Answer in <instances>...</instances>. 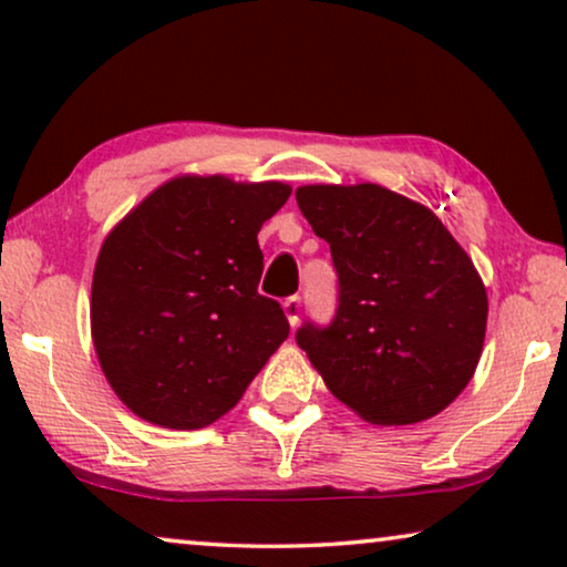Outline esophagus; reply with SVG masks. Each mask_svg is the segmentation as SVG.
<instances>
[{
	"label": "esophagus",
	"mask_w": 567,
	"mask_h": 567,
	"mask_svg": "<svg viewBox=\"0 0 567 567\" xmlns=\"http://www.w3.org/2000/svg\"><path fill=\"white\" fill-rule=\"evenodd\" d=\"M284 312H286V320H289L291 328H297L299 315H301V299L299 297L284 299Z\"/></svg>",
	"instance_id": "1"
}]
</instances>
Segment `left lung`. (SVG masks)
<instances>
[{
    "label": "left lung",
    "instance_id": "8db88e82",
    "mask_svg": "<svg viewBox=\"0 0 567 567\" xmlns=\"http://www.w3.org/2000/svg\"><path fill=\"white\" fill-rule=\"evenodd\" d=\"M297 204L338 270V312L328 328H299L301 351L367 423L439 415L483 353L475 262L431 208L382 185H301Z\"/></svg>",
    "mask_w": 567,
    "mask_h": 567
}]
</instances>
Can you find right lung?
<instances>
[{"label":"right lung","instance_id":"right-lung-1","mask_svg":"<svg viewBox=\"0 0 567 567\" xmlns=\"http://www.w3.org/2000/svg\"><path fill=\"white\" fill-rule=\"evenodd\" d=\"M289 196L276 181L181 175L111 229L90 324L100 369L131 413L162 429H206L289 338L281 305L258 293V231Z\"/></svg>","mask_w":567,"mask_h":567}]
</instances>
